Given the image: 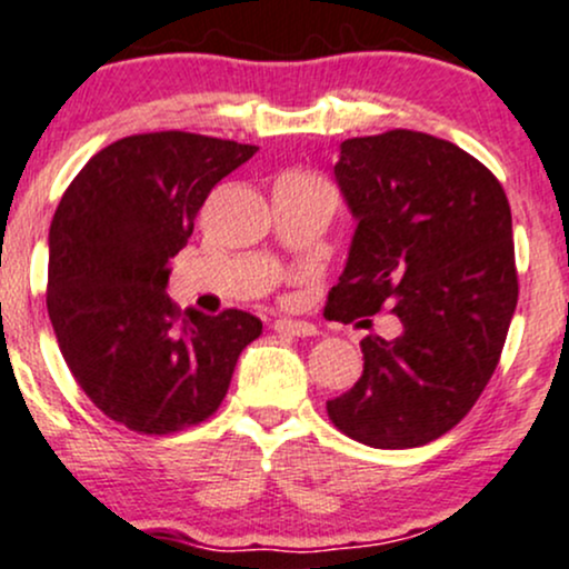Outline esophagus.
Wrapping results in <instances>:
<instances>
[{
    "label": "esophagus",
    "mask_w": 569,
    "mask_h": 569,
    "mask_svg": "<svg viewBox=\"0 0 569 569\" xmlns=\"http://www.w3.org/2000/svg\"><path fill=\"white\" fill-rule=\"evenodd\" d=\"M272 329L278 335H289V337H310V335H316L313 323L297 321V318H278Z\"/></svg>",
    "instance_id": "1"
}]
</instances>
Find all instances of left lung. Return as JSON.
<instances>
[{
  "instance_id": "obj_1",
  "label": "left lung",
  "mask_w": 569,
  "mask_h": 569,
  "mask_svg": "<svg viewBox=\"0 0 569 569\" xmlns=\"http://www.w3.org/2000/svg\"><path fill=\"white\" fill-rule=\"evenodd\" d=\"M335 180L356 232L327 316L389 305L402 332L361 340V378L327 413L365 446H427L470 413L508 337L518 302L508 197L459 146L410 129L340 142Z\"/></svg>"
}]
</instances>
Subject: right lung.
I'll return each mask as SVG.
<instances>
[{"mask_svg":"<svg viewBox=\"0 0 569 569\" xmlns=\"http://www.w3.org/2000/svg\"><path fill=\"white\" fill-rule=\"evenodd\" d=\"M256 151L189 132L123 137L91 156L56 208V340L86 397L132 432L170 435L213 416L242 348L261 335L246 310L180 316L164 291L208 193Z\"/></svg>","mask_w":569,"mask_h":569,"instance_id":"add662e5","label":"right lung"}]
</instances>
